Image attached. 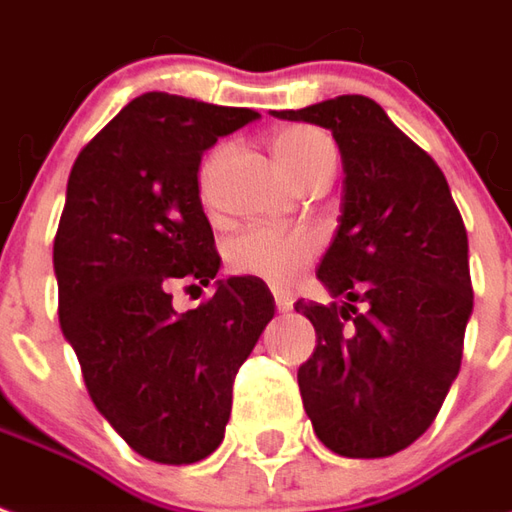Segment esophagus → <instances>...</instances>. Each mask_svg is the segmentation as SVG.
Masks as SVG:
<instances>
[{
  "label": "esophagus",
  "mask_w": 512,
  "mask_h": 512,
  "mask_svg": "<svg viewBox=\"0 0 512 512\" xmlns=\"http://www.w3.org/2000/svg\"><path fill=\"white\" fill-rule=\"evenodd\" d=\"M274 302H277V310H282V313H288L293 307V299L288 291H274Z\"/></svg>",
  "instance_id": "1"
}]
</instances>
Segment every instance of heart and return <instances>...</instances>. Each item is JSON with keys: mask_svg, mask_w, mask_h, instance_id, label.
<instances>
[{"mask_svg": "<svg viewBox=\"0 0 512 512\" xmlns=\"http://www.w3.org/2000/svg\"><path fill=\"white\" fill-rule=\"evenodd\" d=\"M271 146L285 174L299 185L321 171H335V144L324 130L307 127V124H291L274 135ZM224 155H227V144H219L216 149H210V155L199 166V196L205 205H213L216 174H219ZM316 252L318 238L310 232L252 227V230L232 235L224 246V260L232 274L288 285L305 271Z\"/></svg>", "mask_w": 512, "mask_h": 512, "instance_id": "b5f03b06", "label": "heart"}]
</instances>
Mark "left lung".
I'll use <instances>...</instances> for the list:
<instances>
[{"mask_svg": "<svg viewBox=\"0 0 512 512\" xmlns=\"http://www.w3.org/2000/svg\"><path fill=\"white\" fill-rule=\"evenodd\" d=\"M274 116L332 130L346 174L341 224L318 266L346 302L293 305L316 327L296 374L302 405L335 455H396L430 430L460 371L474 307L466 224L438 163L374 99Z\"/></svg>", "mask_w": 512, "mask_h": 512, "instance_id": "left-lung-1", "label": "left lung"}]
</instances>
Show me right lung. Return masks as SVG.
Masks as SVG:
<instances>
[{
	"label": "right lung",
	"mask_w": 512,
	"mask_h": 512,
	"mask_svg": "<svg viewBox=\"0 0 512 512\" xmlns=\"http://www.w3.org/2000/svg\"><path fill=\"white\" fill-rule=\"evenodd\" d=\"M255 119L249 107L152 91L71 166L55 235L60 330L96 410L155 463L219 449L235 374L274 318L257 277L219 280L188 313L171 307L177 282L207 285L221 266L199 196L202 152Z\"/></svg>",
	"instance_id": "right-lung-1"
}]
</instances>
